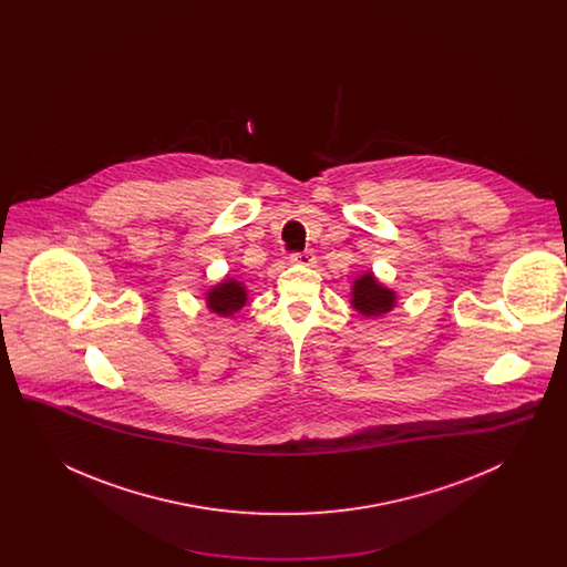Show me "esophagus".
<instances>
[{"instance_id": "obj_1", "label": "esophagus", "mask_w": 567, "mask_h": 567, "mask_svg": "<svg viewBox=\"0 0 567 567\" xmlns=\"http://www.w3.org/2000/svg\"><path fill=\"white\" fill-rule=\"evenodd\" d=\"M291 261L299 264V266H315L317 264V257L312 250H303V252H293L291 255Z\"/></svg>"}]
</instances>
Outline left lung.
Here are the masks:
<instances>
[{
    "label": "left lung",
    "mask_w": 567,
    "mask_h": 567,
    "mask_svg": "<svg viewBox=\"0 0 567 567\" xmlns=\"http://www.w3.org/2000/svg\"><path fill=\"white\" fill-rule=\"evenodd\" d=\"M395 301H398L395 291L384 287L374 276V271H363L359 278H354L351 287V303L361 317H370V319L382 317L395 308Z\"/></svg>",
    "instance_id": "obj_1"
}]
</instances>
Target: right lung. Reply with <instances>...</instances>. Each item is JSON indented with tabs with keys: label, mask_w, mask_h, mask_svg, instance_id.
<instances>
[{
	"label": "right lung",
	"mask_w": 567,
	"mask_h": 567,
	"mask_svg": "<svg viewBox=\"0 0 567 567\" xmlns=\"http://www.w3.org/2000/svg\"><path fill=\"white\" fill-rule=\"evenodd\" d=\"M248 299L246 287L236 278H223L213 289L206 293V303L208 310L215 312L218 317H231L238 310H243L244 303Z\"/></svg>",
	"instance_id": "add662e5"
}]
</instances>
